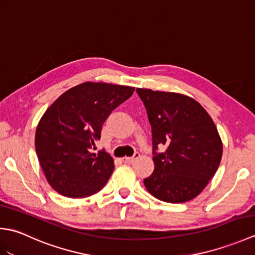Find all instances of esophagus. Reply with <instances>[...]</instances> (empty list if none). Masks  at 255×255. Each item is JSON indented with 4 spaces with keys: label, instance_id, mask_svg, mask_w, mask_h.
<instances>
[{
    "label": "esophagus",
    "instance_id": "34e87169",
    "mask_svg": "<svg viewBox=\"0 0 255 255\" xmlns=\"http://www.w3.org/2000/svg\"><path fill=\"white\" fill-rule=\"evenodd\" d=\"M139 156V153L136 152L132 156H125V158H123V162L124 163H130V162H132L134 160V158H138Z\"/></svg>",
    "mask_w": 255,
    "mask_h": 255
}]
</instances>
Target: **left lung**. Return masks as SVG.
Instances as JSON below:
<instances>
[{"label":"left lung","mask_w":255,"mask_h":255,"mask_svg":"<svg viewBox=\"0 0 255 255\" xmlns=\"http://www.w3.org/2000/svg\"><path fill=\"white\" fill-rule=\"evenodd\" d=\"M152 132L154 171L143 183L166 203L195 198L213 178L223 155V142L213 119L186 95L137 89ZM166 147L158 153L159 146Z\"/></svg>","instance_id":"1"}]
</instances>
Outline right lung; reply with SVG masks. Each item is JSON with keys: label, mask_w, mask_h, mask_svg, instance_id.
Listing matches in <instances>:
<instances>
[{"label": "right lung", "mask_w": 255, "mask_h": 255, "mask_svg": "<svg viewBox=\"0 0 255 255\" xmlns=\"http://www.w3.org/2000/svg\"><path fill=\"white\" fill-rule=\"evenodd\" d=\"M134 88L85 82L59 96L42 115L35 136L36 153L48 183L67 197H88L105 186L114 160L97 153L103 124Z\"/></svg>", "instance_id": "1"}]
</instances>
